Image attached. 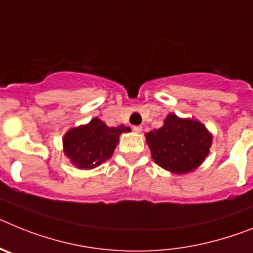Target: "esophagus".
I'll use <instances>...</instances> for the list:
<instances>
[{"label": "esophagus", "mask_w": 253, "mask_h": 253, "mask_svg": "<svg viewBox=\"0 0 253 253\" xmlns=\"http://www.w3.org/2000/svg\"><path fill=\"white\" fill-rule=\"evenodd\" d=\"M133 130L135 131V133H140V131L143 130V128H142V126H140V125H138V126H134Z\"/></svg>", "instance_id": "obj_1"}]
</instances>
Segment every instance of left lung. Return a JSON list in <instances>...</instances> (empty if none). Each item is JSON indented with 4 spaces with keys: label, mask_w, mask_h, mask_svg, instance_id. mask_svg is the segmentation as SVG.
<instances>
[{
    "label": "left lung",
    "mask_w": 253,
    "mask_h": 253,
    "mask_svg": "<svg viewBox=\"0 0 253 253\" xmlns=\"http://www.w3.org/2000/svg\"><path fill=\"white\" fill-rule=\"evenodd\" d=\"M152 158L175 175L198 169L209 156L213 135L203 123L171 113L161 128L146 134Z\"/></svg>",
    "instance_id": "left-lung-1"
}]
</instances>
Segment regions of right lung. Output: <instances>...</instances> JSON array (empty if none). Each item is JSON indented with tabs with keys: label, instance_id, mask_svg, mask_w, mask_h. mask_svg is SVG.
Segmentation results:
<instances>
[{
	"label": "right lung",
	"instance_id": "obj_1",
	"mask_svg": "<svg viewBox=\"0 0 253 253\" xmlns=\"http://www.w3.org/2000/svg\"><path fill=\"white\" fill-rule=\"evenodd\" d=\"M130 131L125 125L107 126L99 118L71 128L63 135V152L73 166L92 169L113 156L120 134Z\"/></svg>",
	"mask_w": 253,
	"mask_h": 253
}]
</instances>
